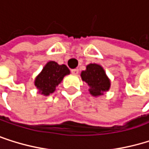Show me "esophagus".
Instances as JSON below:
<instances>
[{
    "label": "esophagus",
    "instance_id": "34e87169",
    "mask_svg": "<svg viewBox=\"0 0 149 149\" xmlns=\"http://www.w3.org/2000/svg\"><path fill=\"white\" fill-rule=\"evenodd\" d=\"M71 73H72V74H78V73H79V69H77V68H75V69H72V70H71Z\"/></svg>",
    "mask_w": 149,
    "mask_h": 149
}]
</instances>
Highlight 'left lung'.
<instances>
[{"mask_svg":"<svg viewBox=\"0 0 149 149\" xmlns=\"http://www.w3.org/2000/svg\"><path fill=\"white\" fill-rule=\"evenodd\" d=\"M81 77L90 87V94L93 97L103 96L110 89V79L104 68L99 64H89L86 69L81 71Z\"/></svg>","mask_w":149,"mask_h":149,"instance_id":"left-lung-1","label":"left lung"}]
</instances>
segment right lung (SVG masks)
Returning <instances> with one entry per match:
<instances>
[{
  "label": "right lung",
  "instance_id": "right-lung-1",
  "mask_svg": "<svg viewBox=\"0 0 149 149\" xmlns=\"http://www.w3.org/2000/svg\"><path fill=\"white\" fill-rule=\"evenodd\" d=\"M70 74L65 65H58L55 61H49L40 74L34 79V85L38 92L43 96H49L56 91V87L63 78Z\"/></svg>",
  "mask_w": 149,
  "mask_h": 149
}]
</instances>
